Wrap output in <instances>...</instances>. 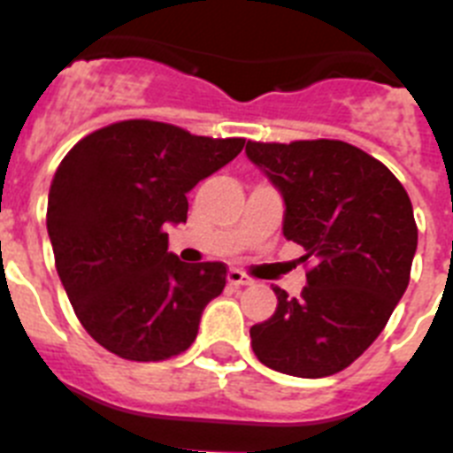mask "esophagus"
<instances>
[{
  "instance_id": "34e87169",
  "label": "esophagus",
  "mask_w": 453,
  "mask_h": 453,
  "mask_svg": "<svg viewBox=\"0 0 453 453\" xmlns=\"http://www.w3.org/2000/svg\"><path fill=\"white\" fill-rule=\"evenodd\" d=\"M226 281H229L231 286H251V283H254V279L247 274H242L240 270H229L226 272Z\"/></svg>"
}]
</instances>
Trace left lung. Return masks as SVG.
Returning a JSON list of instances; mask_svg holds the SVG:
<instances>
[{"label": "left lung", "instance_id": "obj_1", "mask_svg": "<svg viewBox=\"0 0 453 453\" xmlns=\"http://www.w3.org/2000/svg\"><path fill=\"white\" fill-rule=\"evenodd\" d=\"M283 197V235L313 267L299 297L274 286L276 311L250 329L263 365L322 379L379 338L403 297L418 250L413 206L383 163L342 140L247 142Z\"/></svg>", "mask_w": 453, "mask_h": 453}]
</instances>
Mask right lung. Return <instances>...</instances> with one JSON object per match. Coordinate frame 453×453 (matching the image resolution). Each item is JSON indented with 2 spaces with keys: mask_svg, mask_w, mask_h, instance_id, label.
I'll list each match as a JSON object with an SVG mask.
<instances>
[{
  "mask_svg": "<svg viewBox=\"0 0 453 453\" xmlns=\"http://www.w3.org/2000/svg\"><path fill=\"white\" fill-rule=\"evenodd\" d=\"M242 147V138L127 119L67 151L50 188L47 234L74 313L104 349L150 363L195 342L226 267L179 261L165 226L186 222L188 192Z\"/></svg>",
  "mask_w": 453,
  "mask_h": 453,
  "instance_id": "add662e5",
  "label": "right lung"
}]
</instances>
